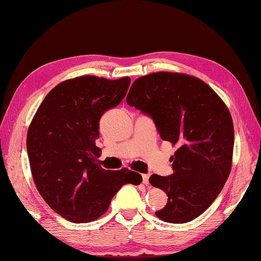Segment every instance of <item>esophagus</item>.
<instances>
[{
    "mask_svg": "<svg viewBox=\"0 0 261 261\" xmlns=\"http://www.w3.org/2000/svg\"><path fill=\"white\" fill-rule=\"evenodd\" d=\"M142 183L148 185L149 183V174H142Z\"/></svg>",
    "mask_w": 261,
    "mask_h": 261,
    "instance_id": "obj_1",
    "label": "esophagus"
}]
</instances>
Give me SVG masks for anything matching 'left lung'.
<instances>
[{
    "mask_svg": "<svg viewBox=\"0 0 261 261\" xmlns=\"http://www.w3.org/2000/svg\"><path fill=\"white\" fill-rule=\"evenodd\" d=\"M126 103L150 116L162 139L177 146L170 158L173 174L149 177L168 197L157 217L183 224L200 216L231 172L234 127L227 107L200 79L171 72L138 78Z\"/></svg>",
    "mask_w": 261,
    "mask_h": 261,
    "instance_id": "left-lung-1",
    "label": "left lung"
}]
</instances>
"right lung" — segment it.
Listing matches in <instances>:
<instances>
[{
	"mask_svg": "<svg viewBox=\"0 0 261 261\" xmlns=\"http://www.w3.org/2000/svg\"><path fill=\"white\" fill-rule=\"evenodd\" d=\"M129 76L107 80L85 75L49 91L28 129L27 152L35 185L47 205L72 223L100 217L126 183L139 185L140 174L97 164L99 120L126 95Z\"/></svg>",
	"mask_w": 261,
	"mask_h": 261,
	"instance_id": "add662e5",
	"label": "right lung"
}]
</instances>
